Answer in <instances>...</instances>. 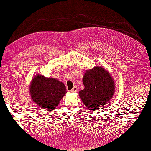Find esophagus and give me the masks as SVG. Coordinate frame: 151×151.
<instances>
[{
    "label": "esophagus",
    "instance_id": "1",
    "mask_svg": "<svg viewBox=\"0 0 151 151\" xmlns=\"http://www.w3.org/2000/svg\"><path fill=\"white\" fill-rule=\"evenodd\" d=\"M78 87H77L76 86H74V87H73V88L71 90V92L72 93H76V92H78Z\"/></svg>",
    "mask_w": 151,
    "mask_h": 151
}]
</instances>
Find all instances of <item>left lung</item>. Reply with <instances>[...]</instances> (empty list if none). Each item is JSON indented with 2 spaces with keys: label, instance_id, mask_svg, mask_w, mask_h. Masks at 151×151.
Returning <instances> with one entry per match:
<instances>
[{
  "label": "left lung",
  "instance_id": "left-lung-1",
  "mask_svg": "<svg viewBox=\"0 0 151 151\" xmlns=\"http://www.w3.org/2000/svg\"><path fill=\"white\" fill-rule=\"evenodd\" d=\"M83 90L79 97L86 107L91 111L101 108L112 99L115 94V82L110 73L101 66L87 70L83 78Z\"/></svg>",
  "mask_w": 151,
  "mask_h": 151
}]
</instances>
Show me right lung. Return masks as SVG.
I'll return each mask as SVG.
<instances>
[{"label":"right lung","mask_w":151,"mask_h":151,"mask_svg":"<svg viewBox=\"0 0 151 151\" xmlns=\"http://www.w3.org/2000/svg\"><path fill=\"white\" fill-rule=\"evenodd\" d=\"M66 92L63 82L55 78H45L42 74L34 76L29 86L32 100L47 111L57 108Z\"/></svg>","instance_id":"1"}]
</instances>
